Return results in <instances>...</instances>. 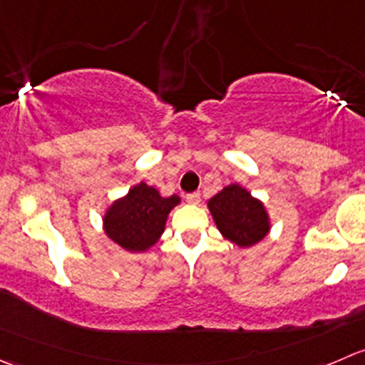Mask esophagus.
I'll return each mask as SVG.
<instances>
[{
    "instance_id": "esophagus-1",
    "label": "esophagus",
    "mask_w": 365,
    "mask_h": 365,
    "mask_svg": "<svg viewBox=\"0 0 365 365\" xmlns=\"http://www.w3.org/2000/svg\"><path fill=\"white\" fill-rule=\"evenodd\" d=\"M185 200H187V203L197 205V203H200V194H197V192H190V194H187Z\"/></svg>"
}]
</instances>
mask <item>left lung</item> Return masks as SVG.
Segmentation results:
<instances>
[{
	"mask_svg": "<svg viewBox=\"0 0 365 365\" xmlns=\"http://www.w3.org/2000/svg\"><path fill=\"white\" fill-rule=\"evenodd\" d=\"M208 210L225 239L239 247L260 242L271 230L264 203L251 196L239 183L226 185L210 201Z\"/></svg>",
	"mask_w": 365,
	"mask_h": 365,
	"instance_id": "8db88e82",
	"label": "left lung"
}]
</instances>
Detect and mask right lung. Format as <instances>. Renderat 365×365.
<instances>
[{"mask_svg":"<svg viewBox=\"0 0 365 365\" xmlns=\"http://www.w3.org/2000/svg\"><path fill=\"white\" fill-rule=\"evenodd\" d=\"M178 203L176 194L164 197L155 187L144 182L137 183L126 196L115 200L107 208L103 217L105 233L118 246L132 253L150 250L158 242L169 212Z\"/></svg>","mask_w":365,"mask_h":365,"instance_id":"add662e5","label":"right lung"}]
</instances>
